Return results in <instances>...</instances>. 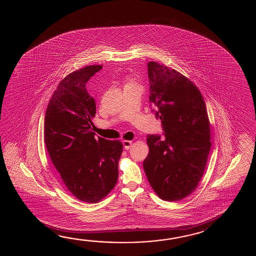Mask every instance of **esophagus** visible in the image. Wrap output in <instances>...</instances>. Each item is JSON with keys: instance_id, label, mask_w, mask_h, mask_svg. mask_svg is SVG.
<instances>
[{"instance_id": "obj_1", "label": "esophagus", "mask_w": 256, "mask_h": 256, "mask_svg": "<svg viewBox=\"0 0 256 256\" xmlns=\"http://www.w3.org/2000/svg\"><path fill=\"white\" fill-rule=\"evenodd\" d=\"M122 144H124V148H126V150H129V149L130 148V146H132V142L124 140V141H122Z\"/></svg>"}]
</instances>
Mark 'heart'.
Returning a JSON list of instances; mask_svg holds the SVG:
<instances>
[{
	"label": "heart",
	"mask_w": 256,
	"mask_h": 256,
	"mask_svg": "<svg viewBox=\"0 0 256 256\" xmlns=\"http://www.w3.org/2000/svg\"><path fill=\"white\" fill-rule=\"evenodd\" d=\"M129 84H132V83H130V82H129V83H128V84H127V85H129Z\"/></svg>",
	"instance_id": "1"
}]
</instances>
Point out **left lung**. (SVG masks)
Returning <instances> with one entry per match:
<instances>
[{
  "label": "left lung",
  "instance_id": "left-lung-1",
  "mask_svg": "<svg viewBox=\"0 0 256 256\" xmlns=\"http://www.w3.org/2000/svg\"><path fill=\"white\" fill-rule=\"evenodd\" d=\"M149 102L162 122L161 136H147L144 169L152 190L166 202H178L195 190L205 171L210 142L206 104L196 85L178 71L147 63Z\"/></svg>",
  "mask_w": 256,
  "mask_h": 256
}]
</instances>
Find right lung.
Instances as JSON below:
<instances>
[{"mask_svg":"<svg viewBox=\"0 0 256 256\" xmlns=\"http://www.w3.org/2000/svg\"><path fill=\"white\" fill-rule=\"evenodd\" d=\"M102 66H87L60 82L44 117V142L49 156L66 188L78 200L97 203L114 190L122 152L120 141L95 137L96 114L88 92V80Z\"/></svg>","mask_w":256,"mask_h":256,"instance_id":"1","label":"right lung"}]
</instances>
